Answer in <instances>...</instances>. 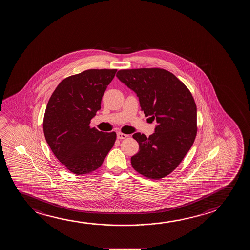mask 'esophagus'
<instances>
[{
    "instance_id": "obj_1",
    "label": "esophagus",
    "mask_w": 250,
    "mask_h": 250,
    "mask_svg": "<svg viewBox=\"0 0 250 250\" xmlns=\"http://www.w3.org/2000/svg\"><path fill=\"white\" fill-rule=\"evenodd\" d=\"M128 137V135L124 134V133H121V132H119L118 134H117V138L118 139H125V138H126Z\"/></svg>"
}]
</instances>
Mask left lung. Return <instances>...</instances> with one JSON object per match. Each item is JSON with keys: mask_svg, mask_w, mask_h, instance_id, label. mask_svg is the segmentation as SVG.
I'll return each instance as SVG.
<instances>
[{"mask_svg": "<svg viewBox=\"0 0 250 250\" xmlns=\"http://www.w3.org/2000/svg\"><path fill=\"white\" fill-rule=\"evenodd\" d=\"M117 77L139 98L142 111L157 122L154 134L132 137L139 151L130 158L135 170L160 180L179 166L197 135V106L191 92L174 74L159 68L120 69Z\"/></svg>", "mask_w": 250, "mask_h": 250, "instance_id": "8db88e82", "label": "left lung"}]
</instances>
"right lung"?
Segmentation results:
<instances>
[{
  "instance_id": "obj_1",
  "label": "right lung",
  "mask_w": 250,
  "mask_h": 250,
  "mask_svg": "<svg viewBox=\"0 0 250 250\" xmlns=\"http://www.w3.org/2000/svg\"><path fill=\"white\" fill-rule=\"evenodd\" d=\"M117 69H87L62 80L48 102L43 129L58 161L73 174L96 170L115 143L116 135L89 126L101 109L106 87Z\"/></svg>"
}]
</instances>
